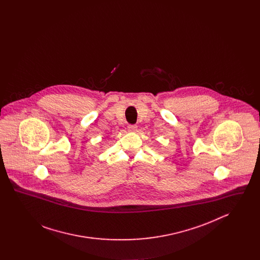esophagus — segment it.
Wrapping results in <instances>:
<instances>
[{
	"instance_id": "34e87169",
	"label": "esophagus",
	"mask_w": 260,
	"mask_h": 260,
	"mask_svg": "<svg viewBox=\"0 0 260 260\" xmlns=\"http://www.w3.org/2000/svg\"><path fill=\"white\" fill-rule=\"evenodd\" d=\"M127 129L129 131V132H132V133H135L137 131V125L136 124H129L128 126H127Z\"/></svg>"
}]
</instances>
